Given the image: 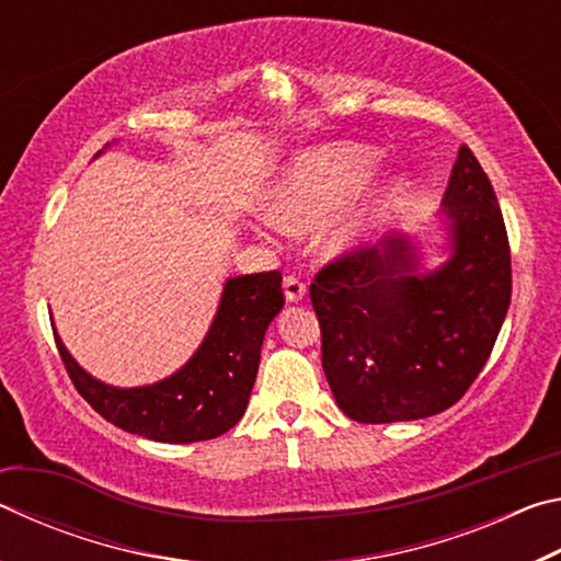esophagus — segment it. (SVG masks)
<instances>
[{"label":"esophagus","mask_w":561,"mask_h":561,"mask_svg":"<svg viewBox=\"0 0 561 561\" xmlns=\"http://www.w3.org/2000/svg\"><path fill=\"white\" fill-rule=\"evenodd\" d=\"M282 287H284V297H287V301H291V304L307 299V284L297 277H291V274L289 277H284Z\"/></svg>","instance_id":"esophagus-1"}]
</instances>
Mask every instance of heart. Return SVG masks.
<instances>
[{"mask_svg": "<svg viewBox=\"0 0 561 561\" xmlns=\"http://www.w3.org/2000/svg\"><path fill=\"white\" fill-rule=\"evenodd\" d=\"M374 150L358 144H331L304 150L270 187L264 213L277 230L304 234L321 222L319 250L327 260H354L371 250L403 213L408 183L386 178ZM260 237H267L257 230Z\"/></svg>", "mask_w": 561, "mask_h": 561, "instance_id": "obj_1", "label": "heart"}]
</instances>
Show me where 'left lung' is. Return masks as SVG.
Wrapping results in <instances>:
<instances>
[{
    "mask_svg": "<svg viewBox=\"0 0 561 561\" xmlns=\"http://www.w3.org/2000/svg\"><path fill=\"white\" fill-rule=\"evenodd\" d=\"M438 267L396 232L317 274L321 366L351 421H417L458 403L488 364L512 297L505 220L485 170L460 146L445 187Z\"/></svg>",
    "mask_w": 561,
    "mask_h": 561,
    "instance_id": "1",
    "label": "left lung"
}]
</instances>
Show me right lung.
<instances>
[{"label":"right lung","mask_w":561,"mask_h":561,"mask_svg":"<svg viewBox=\"0 0 561 561\" xmlns=\"http://www.w3.org/2000/svg\"><path fill=\"white\" fill-rule=\"evenodd\" d=\"M282 307L279 272L225 279L213 324L195 354L163 381L133 388L99 381L69 354L56 327L54 336L76 391L108 423L156 443H197L227 433L244 415L264 334Z\"/></svg>","instance_id":"right-lung-1"}]
</instances>
